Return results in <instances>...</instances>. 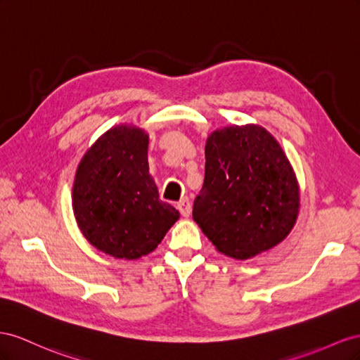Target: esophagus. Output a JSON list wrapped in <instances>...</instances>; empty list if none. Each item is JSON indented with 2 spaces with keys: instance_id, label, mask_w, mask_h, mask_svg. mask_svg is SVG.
<instances>
[{
  "instance_id": "esophagus-1",
  "label": "esophagus",
  "mask_w": 360,
  "mask_h": 360,
  "mask_svg": "<svg viewBox=\"0 0 360 360\" xmlns=\"http://www.w3.org/2000/svg\"><path fill=\"white\" fill-rule=\"evenodd\" d=\"M178 210L179 212L184 215V217H188V215L191 214V203L188 200V198H182L179 202H178Z\"/></svg>"
}]
</instances>
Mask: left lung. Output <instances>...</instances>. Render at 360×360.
Returning <instances> with one entry per match:
<instances>
[{
  "label": "left lung",
  "mask_w": 360,
  "mask_h": 360,
  "mask_svg": "<svg viewBox=\"0 0 360 360\" xmlns=\"http://www.w3.org/2000/svg\"><path fill=\"white\" fill-rule=\"evenodd\" d=\"M193 219L219 252L249 259L279 244L299 212V186L279 143L256 125L212 132Z\"/></svg>",
  "instance_id": "obj_1"
}]
</instances>
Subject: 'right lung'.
Returning <instances> with one entry per match:
<instances>
[{"instance_id":"add662e5","label":"right lung","mask_w":360,"mask_h":360,"mask_svg":"<svg viewBox=\"0 0 360 360\" xmlns=\"http://www.w3.org/2000/svg\"><path fill=\"white\" fill-rule=\"evenodd\" d=\"M145 131L120 125L107 131L81 160L74 182V212L96 249L119 259L155 250L179 219L160 200L149 174Z\"/></svg>"}]
</instances>
